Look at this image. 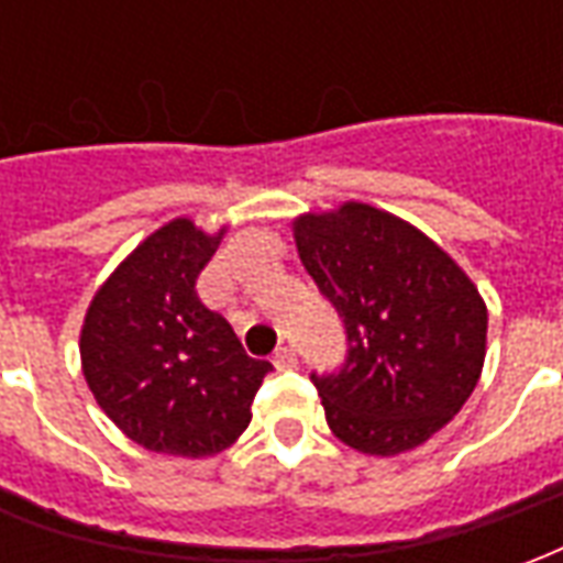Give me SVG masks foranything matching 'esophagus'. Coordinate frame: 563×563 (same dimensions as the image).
Segmentation results:
<instances>
[{
  "label": "esophagus",
  "instance_id": "1",
  "mask_svg": "<svg viewBox=\"0 0 563 563\" xmlns=\"http://www.w3.org/2000/svg\"><path fill=\"white\" fill-rule=\"evenodd\" d=\"M274 365L280 367V371H289V367L298 365V353H295L292 346H277L274 350Z\"/></svg>",
  "mask_w": 563,
  "mask_h": 563
}]
</instances>
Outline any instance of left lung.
Returning <instances> with one entry per match:
<instances>
[{
    "mask_svg": "<svg viewBox=\"0 0 563 563\" xmlns=\"http://www.w3.org/2000/svg\"><path fill=\"white\" fill-rule=\"evenodd\" d=\"M295 241L346 334L341 365L310 374L331 431L367 455L424 443L483 371L488 313L476 286L419 229L358 201L301 217Z\"/></svg>",
    "mask_w": 563,
    "mask_h": 563,
    "instance_id": "8db88e82",
    "label": "left lung"
}]
</instances>
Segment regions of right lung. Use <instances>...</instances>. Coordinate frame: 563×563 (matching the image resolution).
Listing matches in <instances>:
<instances>
[{
    "mask_svg": "<svg viewBox=\"0 0 563 563\" xmlns=\"http://www.w3.org/2000/svg\"><path fill=\"white\" fill-rule=\"evenodd\" d=\"M220 238L174 220L92 298L80 358L96 401L150 452L205 459L232 443L274 365L244 353L229 319L198 298Z\"/></svg>",
    "mask_w": 563,
    "mask_h": 563,
    "instance_id": "right-lung-1",
    "label": "right lung"
}]
</instances>
